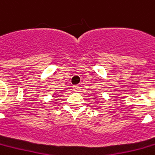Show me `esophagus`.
<instances>
[{
  "label": "esophagus",
  "instance_id": "34e87169",
  "mask_svg": "<svg viewBox=\"0 0 155 155\" xmlns=\"http://www.w3.org/2000/svg\"><path fill=\"white\" fill-rule=\"evenodd\" d=\"M73 90L74 91H81V87H80V86H74Z\"/></svg>",
  "mask_w": 155,
  "mask_h": 155
}]
</instances>
